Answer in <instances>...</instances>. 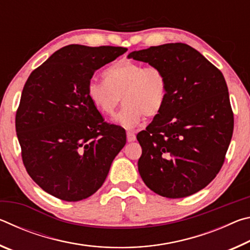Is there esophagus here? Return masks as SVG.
Masks as SVG:
<instances>
[{"label": "esophagus", "mask_w": 250, "mask_h": 250, "mask_svg": "<svg viewBox=\"0 0 250 250\" xmlns=\"http://www.w3.org/2000/svg\"><path fill=\"white\" fill-rule=\"evenodd\" d=\"M135 139H137V137H135V134L132 131H128V132H126V140H128V142L135 141Z\"/></svg>", "instance_id": "1"}]
</instances>
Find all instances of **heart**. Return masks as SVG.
I'll list each match as a JSON object with an SVG mask.
<instances>
[{"mask_svg":"<svg viewBox=\"0 0 250 250\" xmlns=\"http://www.w3.org/2000/svg\"><path fill=\"white\" fill-rule=\"evenodd\" d=\"M104 82H88V98L101 112L112 115L122 97L125 104L116 116V121L125 128H133L145 116H159L167 104L168 83L160 67L121 61L109 66L104 71Z\"/></svg>","mask_w":250,"mask_h":250,"instance_id":"heart-1","label":"heart"}]
</instances>
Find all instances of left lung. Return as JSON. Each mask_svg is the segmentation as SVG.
Listing matches in <instances>:
<instances>
[{
	"label": "left lung",
	"instance_id": "8db88e82",
	"mask_svg": "<svg viewBox=\"0 0 250 250\" xmlns=\"http://www.w3.org/2000/svg\"><path fill=\"white\" fill-rule=\"evenodd\" d=\"M128 58L160 67L168 83L162 112L137 135L143 182L167 198L201 191L222 168L234 130L225 78L200 52L183 43L134 50Z\"/></svg>",
	"mask_w": 250,
	"mask_h": 250
}]
</instances>
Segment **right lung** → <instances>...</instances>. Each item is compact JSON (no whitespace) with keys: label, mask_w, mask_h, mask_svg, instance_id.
Masks as SVG:
<instances>
[{"label":"right lung","mask_w":250,"mask_h":250,"mask_svg":"<svg viewBox=\"0 0 250 250\" xmlns=\"http://www.w3.org/2000/svg\"><path fill=\"white\" fill-rule=\"evenodd\" d=\"M115 46L68 45L32 71L15 117L24 167L50 195L84 200L104 184L125 131L104 121L87 96L95 71L125 54Z\"/></svg>","instance_id":"1"}]
</instances>
